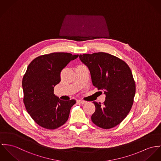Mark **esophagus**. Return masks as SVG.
<instances>
[{
	"instance_id": "1",
	"label": "esophagus",
	"mask_w": 161,
	"mask_h": 161,
	"mask_svg": "<svg viewBox=\"0 0 161 161\" xmlns=\"http://www.w3.org/2000/svg\"><path fill=\"white\" fill-rule=\"evenodd\" d=\"M78 103H80L81 104H83L86 103V101H83V100H78Z\"/></svg>"
}]
</instances>
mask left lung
<instances>
[{"label": "left lung", "mask_w": 161, "mask_h": 161, "mask_svg": "<svg viewBox=\"0 0 161 161\" xmlns=\"http://www.w3.org/2000/svg\"><path fill=\"white\" fill-rule=\"evenodd\" d=\"M89 69L94 86L106 95L103 104L92 102L96 110L92 122L109 129L120 124L128 114L135 95V83L128 65L118 57L104 53L79 55Z\"/></svg>", "instance_id": "left-lung-1"}]
</instances>
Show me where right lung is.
I'll list each match as a JSON object with an SVG mask.
<instances>
[{"instance_id":"1","label":"right lung","mask_w":161,"mask_h":161,"mask_svg":"<svg viewBox=\"0 0 161 161\" xmlns=\"http://www.w3.org/2000/svg\"><path fill=\"white\" fill-rule=\"evenodd\" d=\"M78 55L54 53L39 56L28 65L22 80L23 103L37 124L54 130L68 120L75 99L60 100L54 94L60 81V72Z\"/></svg>"}]
</instances>
